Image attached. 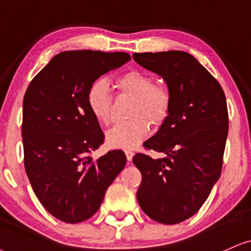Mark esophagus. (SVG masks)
Wrapping results in <instances>:
<instances>
[{"label":"esophagus","instance_id":"1","mask_svg":"<svg viewBox=\"0 0 251 251\" xmlns=\"http://www.w3.org/2000/svg\"><path fill=\"white\" fill-rule=\"evenodd\" d=\"M126 159H128V162H131L134 152H132L131 150H126Z\"/></svg>","mask_w":251,"mask_h":251}]
</instances>
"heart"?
I'll use <instances>...</instances> for the list:
<instances>
[{
  "label": "heart",
  "instance_id": "heart-1",
  "mask_svg": "<svg viewBox=\"0 0 251 251\" xmlns=\"http://www.w3.org/2000/svg\"><path fill=\"white\" fill-rule=\"evenodd\" d=\"M120 92L134 98L129 115L132 119L119 123L107 132V143L113 148L132 149L144 140L149 131L147 118L153 125L165 119L171 108V95L163 86L154 85L149 74L140 71H130L116 79ZM86 102L92 115L100 123L110 122V109L113 95L108 83L99 79L89 86Z\"/></svg>",
  "mask_w": 251,
  "mask_h": 251
}]
</instances>
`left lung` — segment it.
<instances>
[{
	"label": "left lung",
	"instance_id": "obj_1",
	"mask_svg": "<svg viewBox=\"0 0 251 251\" xmlns=\"http://www.w3.org/2000/svg\"><path fill=\"white\" fill-rule=\"evenodd\" d=\"M132 58L162 76L171 95L168 116L144 142L147 149L164 157L136 153L132 158L142 173L136 196L149 218L176 225L199 211L220 178L228 135L227 102L220 83L187 52H145Z\"/></svg>",
	"mask_w": 251,
	"mask_h": 251
}]
</instances>
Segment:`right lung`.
Masks as SVG:
<instances>
[{
    "mask_svg": "<svg viewBox=\"0 0 251 251\" xmlns=\"http://www.w3.org/2000/svg\"><path fill=\"white\" fill-rule=\"evenodd\" d=\"M123 52L65 51L54 55L27 87L23 100L24 166L32 190L58 220L76 224L100 208L107 188L125 169L123 151L91 156L104 135L86 102L102 74L125 65Z\"/></svg>",
    "mask_w": 251,
    "mask_h": 251,
    "instance_id": "1",
    "label": "right lung"
}]
</instances>
